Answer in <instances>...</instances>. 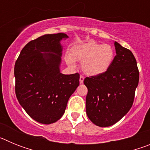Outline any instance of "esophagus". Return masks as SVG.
I'll use <instances>...</instances> for the list:
<instances>
[{
    "label": "esophagus",
    "mask_w": 150,
    "mask_h": 150,
    "mask_svg": "<svg viewBox=\"0 0 150 150\" xmlns=\"http://www.w3.org/2000/svg\"><path fill=\"white\" fill-rule=\"evenodd\" d=\"M83 80H84V76L83 75H80V76H79V83L82 84L83 83Z\"/></svg>",
    "instance_id": "obj_1"
}]
</instances>
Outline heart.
Wrapping results in <instances>:
<instances>
[{
  "instance_id": "1",
  "label": "heart",
  "mask_w": 150,
  "mask_h": 150,
  "mask_svg": "<svg viewBox=\"0 0 150 150\" xmlns=\"http://www.w3.org/2000/svg\"><path fill=\"white\" fill-rule=\"evenodd\" d=\"M65 60L69 65H74V60L82 63L83 71L88 76H98L109 70L114 60V50L109 44L89 41L74 46L71 55Z\"/></svg>"
}]
</instances>
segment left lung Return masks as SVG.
<instances>
[{
	"label": "left lung",
	"instance_id": "obj_1",
	"mask_svg": "<svg viewBox=\"0 0 150 150\" xmlns=\"http://www.w3.org/2000/svg\"><path fill=\"white\" fill-rule=\"evenodd\" d=\"M116 55L104 74L84 79L88 119L100 127L110 126L130 110L139 82L137 62L132 51L115 42Z\"/></svg>",
	"mask_w": 150,
	"mask_h": 150
}]
</instances>
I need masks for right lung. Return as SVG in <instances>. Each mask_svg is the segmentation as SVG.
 <instances>
[{
	"instance_id": "1",
	"label": "right lung",
	"mask_w": 150,
	"mask_h": 150,
	"mask_svg": "<svg viewBox=\"0 0 150 150\" xmlns=\"http://www.w3.org/2000/svg\"><path fill=\"white\" fill-rule=\"evenodd\" d=\"M63 33L45 34L24 46L14 67L16 95L33 120L52 124L63 116L67 101L79 85L78 73H60ZM44 52V54H42Z\"/></svg>"
}]
</instances>
